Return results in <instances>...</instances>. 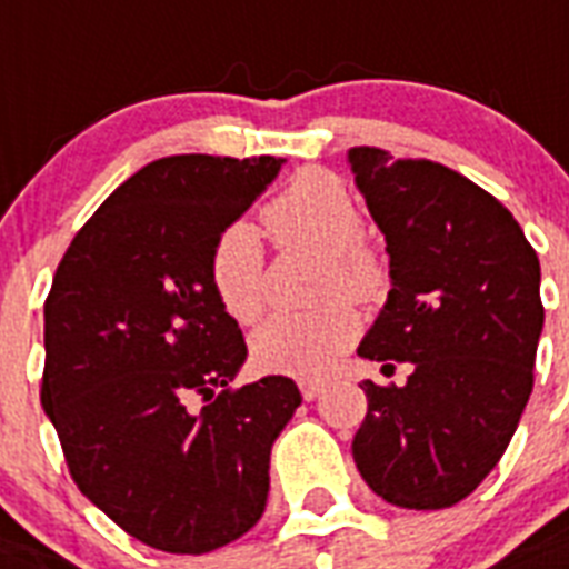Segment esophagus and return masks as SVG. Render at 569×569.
<instances>
[{
  "label": "esophagus",
  "instance_id": "1",
  "mask_svg": "<svg viewBox=\"0 0 569 569\" xmlns=\"http://www.w3.org/2000/svg\"><path fill=\"white\" fill-rule=\"evenodd\" d=\"M298 386H300V395H303V400H316V397L327 389V382L316 380V377H303Z\"/></svg>",
  "mask_w": 569,
  "mask_h": 569
}]
</instances>
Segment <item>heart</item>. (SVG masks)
<instances>
[{
    "instance_id": "b5f03b06",
    "label": "heart",
    "mask_w": 569,
    "mask_h": 569,
    "mask_svg": "<svg viewBox=\"0 0 569 569\" xmlns=\"http://www.w3.org/2000/svg\"><path fill=\"white\" fill-rule=\"evenodd\" d=\"M262 228L280 244H312L327 251V295L368 300L380 292L382 266L362 239V212L348 183L327 169H303L262 207ZM266 251L260 233L237 221L216 237L210 280L221 307L237 321H253L262 309ZM359 318L345 303L316 312H274L253 332V357L271 371L325 373L357 339Z\"/></svg>"
}]
</instances>
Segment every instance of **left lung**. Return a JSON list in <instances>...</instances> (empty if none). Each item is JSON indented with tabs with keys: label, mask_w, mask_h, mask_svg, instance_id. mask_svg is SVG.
Masks as SVG:
<instances>
[{
	"label": "left lung",
	"mask_w": 569,
	"mask_h": 569,
	"mask_svg": "<svg viewBox=\"0 0 569 569\" xmlns=\"http://www.w3.org/2000/svg\"><path fill=\"white\" fill-rule=\"evenodd\" d=\"M348 166L391 277L357 353L412 362L400 389L362 380L353 461L391 506L450 509L500 461L532 395L538 253L497 198L447 166L380 149H350Z\"/></svg>",
	"instance_id": "8db88e82"
}]
</instances>
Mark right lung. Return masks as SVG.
I'll list each match as a JSON object with an SVG mask.
<instances>
[{"label": "right lung", "instance_id": "add662e5", "mask_svg": "<svg viewBox=\"0 0 569 569\" xmlns=\"http://www.w3.org/2000/svg\"><path fill=\"white\" fill-rule=\"evenodd\" d=\"M283 157L178 154L142 166L78 230L43 309L40 403L87 500L142 543L201 556L266 511L289 377L228 389L248 359L210 280L221 230Z\"/></svg>", "mask_w": 569, "mask_h": 569}]
</instances>
